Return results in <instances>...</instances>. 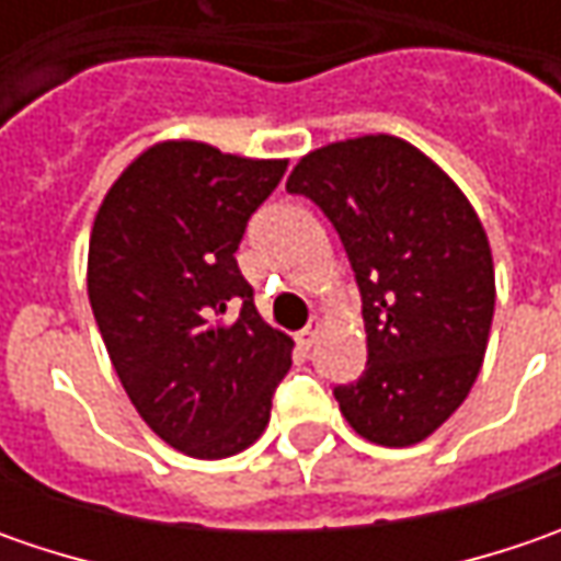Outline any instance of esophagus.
<instances>
[{
  "instance_id": "obj_1",
  "label": "esophagus",
  "mask_w": 561,
  "mask_h": 561,
  "mask_svg": "<svg viewBox=\"0 0 561 561\" xmlns=\"http://www.w3.org/2000/svg\"><path fill=\"white\" fill-rule=\"evenodd\" d=\"M318 331H321V318H312V321L299 331V336H296V340H299V346H306V350H309V346L314 343V336H318Z\"/></svg>"
}]
</instances>
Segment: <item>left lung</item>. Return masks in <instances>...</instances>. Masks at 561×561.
I'll return each instance as SVG.
<instances>
[{
	"label": "left lung",
	"instance_id": "obj_1",
	"mask_svg": "<svg viewBox=\"0 0 561 561\" xmlns=\"http://www.w3.org/2000/svg\"><path fill=\"white\" fill-rule=\"evenodd\" d=\"M287 193L331 218L362 293L368 365L334 387L343 419L377 446L431 437L486 353L496 280L478 211L443 168L390 134L302 156Z\"/></svg>",
	"mask_w": 561,
	"mask_h": 561
}]
</instances>
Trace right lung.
Wrapping results in <instances>:
<instances>
[{"label":"right lung","instance_id":"obj_1","mask_svg":"<svg viewBox=\"0 0 561 561\" xmlns=\"http://www.w3.org/2000/svg\"><path fill=\"white\" fill-rule=\"evenodd\" d=\"M287 171L196 140L149 146L99 205L87 293L140 419L193 459L262 437L293 340L252 302L233 252Z\"/></svg>","mask_w":561,"mask_h":561}]
</instances>
